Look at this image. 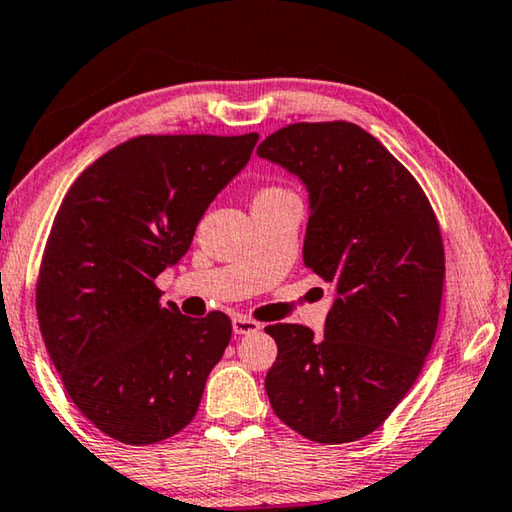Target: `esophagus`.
<instances>
[{
	"label": "esophagus",
	"mask_w": 512,
	"mask_h": 512,
	"mask_svg": "<svg viewBox=\"0 0 512 512\" xmlns=\"http://www.w3.org/2000/svg\"><path fill=\"white\" fill-rule=\"evenodd\" d=\"M259 329H262V325L257 323V320H253V318H248V316H235L232 318V332L235 334H255V332H259Z\"/></svg>",
	"instance_id": "34e87169"
}]
</instances>
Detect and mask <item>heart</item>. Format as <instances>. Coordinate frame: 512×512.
<instances>
[{
	"mask_svg": "<svg viewBox=\"0 0 512 512\" xmlns=\"http://www.w3.org/2000/svg\"><path fill=\"white\" fill-rule=\"evenodd\" d=\"M275 194H284V189H275V187H271V189H262V192H259L257 196H275Z\"/></svg>",
	"mask_w": 512,
	"mask_h": 512,
	"instance_id": "obj_1",
	"label": "heart"
}]
</instances>
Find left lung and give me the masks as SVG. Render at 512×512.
<instances>
[{
    "label": "left lung",
    "instance_id": "1",
    "mask_svg": "<svg viewBox=\"0 0 512 512\" xmlns=\"http://www.w3.org/2000/svg\"><path fill=\"white\" fill-rule=\"evenodd\" d=\"M257 155L309 194L302 259L334 284L325 336L266 327L277 418L316 443H352L384 424L418 379L436 336L445 250L427 196L386 146L348 121L291 124Z\"/></svg>",
    "mask_w": 512,
    "mask_h": 512
}]
</instances>
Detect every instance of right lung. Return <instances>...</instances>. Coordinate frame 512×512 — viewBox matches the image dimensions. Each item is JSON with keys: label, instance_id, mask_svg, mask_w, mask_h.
<instances>
[{"label": "right lung", "instance_id": "obj_1", "mask_svg": "<svg viewBox=\"0 0 512 512\" xmlns=\"http://www.w3.org/2000/svg\"><path fill=\"white\" fill-rule=\"evenodd\" d=\"M257 140L135 137L92 162L60 205L38 277L40 332L67 395L119 443L185 429L228 348L223 311L183 316L153 280L187 253Z\"/></svg>", "mask_w": 512, "mask_h": 512}]
</instances>
